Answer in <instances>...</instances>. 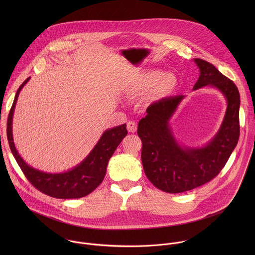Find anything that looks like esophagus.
<instances>
[{
  "label": "esophagus",
  "instance_id": "34e87169",
  "mask_svg": "<svg viewBox=\"0 0 255 255\" xmlns=\"http://www.w3.org/2000/svg\"><path fill=\"white\" fill-rule=\"evenodd\" d=\"M127 128L129 132H135L136 129H137V126H136V123L135 122H132V121H129L128 122L127 124Z\"/></svg>",
  "mask_w": 255,
  "mask_h": 255
}]
</instances>
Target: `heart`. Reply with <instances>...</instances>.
Listing matches in <instances>:
<instances>
[{
	"instance_id": "heart-1",
	"label": "heart",
	"mask_w": 255,
	"mask_h": 255,
	"mask_svg": "<svg viewBox=\"0 0 255 255\" xmlns=\"http://www.w3.org/2000/svg\"><path fill=\"white\" fill-rule=\"evenodd\" d=\"M147 85L150 87L155 86L157 83V90L161 94L170 93L176 86L177 79L173 74H166L163 72H153L147 78Z\"/></svg>"
}]
</instances>
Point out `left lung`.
<instances>
[{
    "mask_svg": "<svg viewBox=\"0 0 255 255\" xmlns=\"http://www.w3.org/2000/svg\"><path fill=\"white\" fill-rule=\"evenodd\" d=\"M194 63L200 75L193 90L215 87L228 102L223 123L213 139L200 148L182 147L178 143L169 122L184 98L182 95L152 103L137 128L146 177L157 188L169 193L191 190L213 180L226 165L240 137L238 87L212 64L202 59H194Z\"/></svg>",
    "mask_w": 255,
    "mask_h": 255,
    "instance_id": "1",
    "label": "left lung"
}]
</instances>
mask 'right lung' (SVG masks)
Segmentation results:
<instances>
[{"mask_svg":"<svg viewBox=\"0 0 255 255\" xmlns=\"http://www.w3.org/2000/svg\"><path fill=\"white\" fill-rule=\"evenodd\" d=\"M28 80L29 77L26 78L17 89L12 106L8 113L6 135L10 151L26 179L42 193L60 199L86 196L103 182L110 158L124 137L128 134L127 125L124 124L105 130L88 156L71 171L59 174H49L36 170L28 166L19 156L13 143L11 129L12 116L18 94Z\"/></svg>","mask_w":255,"mask_h":255,"instance_id":"add662e5","label":"right lung"}]
</instances>
